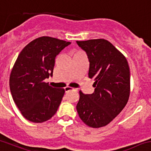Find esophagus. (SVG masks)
<instances>
[{"instance_id": "34e87169", "label": "esophagus", "mask_w": 151, "mask_h": 151, "mask_svg": "<svg viewBox=\"0 0 151 151\" xmlns=\"http://www.w3.org/2000/svg\"><path fill=\"white\" fill-rule=\"evenodd\" d=\"M76 90V88H73V87H69V86L64 87V90H65L66 93H67V92H69V91H71V90Z\"/></svg>"}]
</instances>
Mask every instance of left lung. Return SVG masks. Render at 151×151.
Instances as JSON below:
<instances>
[{"label":"left lung","mask_w":151,"mask_h":151,"mask_svg":"<svg viewBox=\"0 0 151 151\" xmlns=\"http://www.w3.org/2000/svg\"><path fill=\"white\" fill-rule=\"evenodd\" d=\"M87 53L90 62L88 76L94 79L92 94L79 91L76 105L80 119L89 127L108 124L121 113L130 96V68L127 59L104 39L76 41Z\"/></svg>","instance_id":"1"}]
</instances>
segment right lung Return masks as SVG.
<instances>
[{
    "instance_id": "add662e5",
    "label": "right lung",
    "mask_w": 151,
    "mask_h": 151,
    "mask_svg": "<svg viewBox=\"0 0 151 151\" xmlns=\"http://www.w3.org/2000/svg\"><path fill=\"white\" fill-rule=\"evenodd\" d=\"M71 44L58 38L43 36L27 44L18 55L9 78V88L21 114L29 121L41 123L57 112L64 89L44 82L52 76L55 59Z\"/></svg>"
}]
</instances>
